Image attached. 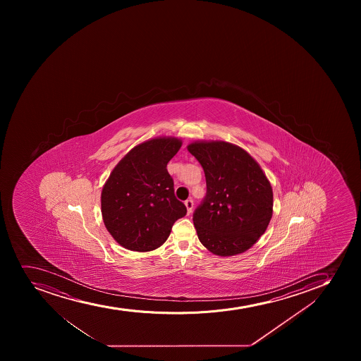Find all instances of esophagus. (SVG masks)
Instances as JSON below:
<instances>
[{"label": "esophagus", "instance_id": "34e87169", "mask_svg": "<svg viewBox=\"0 0 361 361\" xmlns=\"http://www.w3.org/2000/svg\"><path fill=\"white\" fill-rule=\"evenodd\" d=\"M185 204H186L187 213H188V214H190V213H192V211H193V200H192V199H188V200L185 201Z\"/></svg>", "mask_w": 361, "mask_h": 361}]
</instances>
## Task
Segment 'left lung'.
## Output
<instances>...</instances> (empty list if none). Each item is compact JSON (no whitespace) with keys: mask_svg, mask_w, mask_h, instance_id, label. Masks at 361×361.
I'll list each match as a JSON object with an SVG mask.
<instances>
[{"mask_svg":"<svg viewBox=\"0 0 361 361\" xmlns=\"http://www.w3.org/2000/svg\"><path fill=\"white\" fill-rule=\"evenodd\" d=\"M187 149L204 168L207 185L193 214L200 243L220 257L250 250L273 214V190L260 164L225 141H195Z\"/></svg>","mask_w":361,"mask_h":361,"instance_id":"8db88e82","label":"left lung"}]
</instances>
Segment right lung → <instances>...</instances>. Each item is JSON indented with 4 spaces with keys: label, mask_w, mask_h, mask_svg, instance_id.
<instances>
[{
    "label": "right lung",
    "mask_w": 361,
    "mask_h": 361,
    "mask_svg": "<svg viewBox=\"0 0 361 361\" xmlns=\"http://www.w3.org/2000/svg\"><path fill=\"white\" fill-rule=\"evenodd\" d=\"M183 141L160 136L140 143L115 166L101 193L104 226L129 250L149 252L168 239L178 219L187 213L174 195L167 164Z\"/></svg>",
    "instance_id": "obj_1"
}]
</instances>
